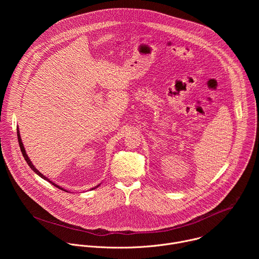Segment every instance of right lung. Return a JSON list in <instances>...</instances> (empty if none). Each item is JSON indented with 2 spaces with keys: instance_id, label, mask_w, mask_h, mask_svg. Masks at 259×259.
Here are the masks:
<instances>
[{
  "instance_id": "obj_1",
  "label": "right lung",
  "mask_w": 259,
  "mask_h": 259,
  "mask_svg": "<svg viewBox=\"0 0 259 259\" xmlns=\"http://www.w3.org/2000/svg\"><path fill=\"white\" fill-rule=\"evenodd\" d=\"M17 137H18V143H19V146H20V150H21V153H22V156L24 157V160L26 161V163L28 164V166L31 168V170L32 171H34L36 174H38L39 176H41L42 178H44L45 180H47V181H49L50 183H52L53 184V186L54 187H56V188H58V189H60V190H62V191H64L62 188H60L59 186H57V184H55L54 182H52V181H50V179H48L46 176H44L40 171H38V170H36L35 169V167L31 164V162H30V160H29V158L27 157V155H26V153H25V150H24V146H23V144H22V141H21V138H20V135H19V130H17ZM99 186H97V187H95V188H93L92 190H94V189H96V188H98Z\"/></svg>"
}]
</instances>
